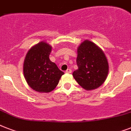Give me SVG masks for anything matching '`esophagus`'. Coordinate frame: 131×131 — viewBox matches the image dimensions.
I'll return each mask as SVG.
<instances>
[{
	"label": "esophagus",
	"mask_w": 131,
	"mask_h": 131,
	"mask_svg": "<svg viewBox=\"0 0 131 131\" xmlns=\"http://www.w3.org/2000/svg\"><path fill=\"white\" fill-rule=\"evenodd\" d=\"M66 73H71V70L70 69H68L67 70V71H66Z\"/></svg>",
	"instance_id": "obj_1"
}]
</instances>
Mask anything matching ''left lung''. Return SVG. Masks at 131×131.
Segmentation results:
<instances>
[{
  "label": "left lung",
  "mask_w": 131,
  "mask_h": 131,
  "mask_svg": "<svg viewBox=\"0 0 131 131\" xmlns=\"http://www.w3.org/2000/svg\"><path fill=\"white\" fill-rule=\"evenodd\" d=\"M78 69L73 76L83 88L91 90L101 86L105 81L109 65L103 51L90 41H84L78 47Z\"/></svg>",
  "instance_id": "obj_1"
}]
</instances>
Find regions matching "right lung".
<instances>
[{
	"mask_svg": "<svg viewBox=\"0 0 131 131\" xmlns=\"http://www.w3.org/2000/svg\"><path fill=\"white\" fill-rule=\"evenodd\" d=\"M51 47L45 42L33 46L26 56L24 75L31 88L39 92L52 91L58 84L64 72L49 60Z\"/></svg>",
	"mask_w": 131,
	"mask_h": 131,
	"instance_id": "obj_1",
	"label": "right lung"
}]
</instances>
